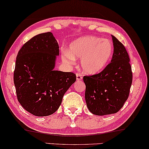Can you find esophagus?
<instances>
[{"label":"esophagus","mask_w":149,"mask_h":149,"mask_svg":"<svg viewBox=\"0 0 149 149\" xmlns=\"http://www.w3.org/2000/svg\"><path fill=\"white\" fill-rule=\"evenodd\" d=\"M76 76H77V81H81L82 80V75H81L80 73L77 72L76 74Z\"/></svg>","instance_id":"34e87169"}]
</instances>
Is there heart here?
<instances>
[{"label": "heart", "mask_w": 149, "mask_h": 149, "mask_svg": "<svg viewBox=\"0 0 149 149\" xmlns=\"http://www.w3.org/2000/svg\"><path fill=\"white\" fill-rule=\"evenodd\" d=\"M114 54L111 40L94 36L79 38L70 45V52H63V62L72 64L74 59H81V67L88 74L100 72L108 66Z\"/></svg>", "instance_id": "b5f03b06"}]
</instances>
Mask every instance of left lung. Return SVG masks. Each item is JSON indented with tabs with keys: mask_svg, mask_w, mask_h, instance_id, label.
<instances>
[{
	"mask_svg": "<svg viewBox=\"0 0 149 149\" xmlns=\"http://www.w3.org/2000/svg\"><path fill=\"white\" fill-rule=\"evenodd\" d=\"M114 54L111 62L98 74L83 77L87 107L93 115L117 113L130 94L132 83V67L125 47L112 36Z\"/></svg>",
	"mask_w": 149,
	"mask_h": 149,
	"instance_id": "obj_1",
	"label": "left lung"
}]
</instances>
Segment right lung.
<instances>
[{
	"instance_id": "right-lung-1",
	"label": "right lung",
	"mask_w": 149,
	"mask_h": 149,
	"mask_svg": "<svg viewBox=\"0 0 149 149\" xmlns=\"http://www.w3.org/2000/svg\"><path fill=\"white\" fill-rule=\"evenodd\" d=\"M59 45L52 32L39 34L18 52L13 74L18 101L26 111L38 117L54 113L63 96L76 81V74L54 70Z\"/></svg>"
}]
</instances>
